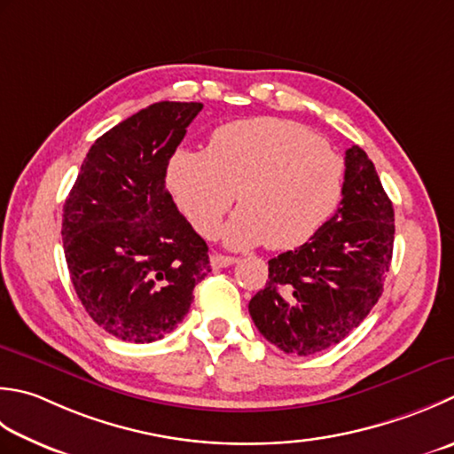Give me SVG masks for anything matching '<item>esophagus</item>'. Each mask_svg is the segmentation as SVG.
<instances>
[{
  "mask_svg": "<svg viewBox=\"0 0 454 454\" xmlns=\"http://www.w3.org/2000/svg\"><path fill=\"white\" fill-rule=\"evenodd\" d=\"M238 260L236 257H232V255H224V254H212L210 255V265L215 270H218V268H228V265H232V263H236Z\"/></svg>",
  "mask_w": 454,
  "mask_h": 454,
  "instance_id": "obj_1",
  "label": "esophagus"
}]
</instances>
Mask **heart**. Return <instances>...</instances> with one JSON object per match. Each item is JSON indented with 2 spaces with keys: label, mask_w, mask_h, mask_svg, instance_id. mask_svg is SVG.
I'll list each match as a JSON object with an SVG mask.
<instances>
[{
  "label": "heart",
  "mask_w": 454,
  "mask_h": 454,
  "mask_svg": "<svg viewBox=\"0 0 454 454\" xmlns=\"http://www.w3.org/2000/svg\"><path fill=\"white\" fill-rule=\"evenodd\" d=\"M167 181L191 224L230 247L265 244L283 252L309 242L339 208L346 163L323 137L297 121L238 120L212 133L208 149H179Z\"/></svg>",
  "instance_id": "1"
}]
</instances>
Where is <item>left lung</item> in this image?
Masks as SVG:
<instances>
[{
	"mask_svg": "<svg viewBox=\"0 0 454 454\" xmlns=\"http://www.w3.org/2000/svg\"><path fill=\"white\" fill-rule=\"evenodd\" d=\"M340 207L295 252L271 257L270 281L250 301L257 331L287 354L339 344L378 303L392 268L394 207L374 163L346 149Z\"/></svg>",
	"mask_w": 454,
	"mask_h": 454,
	"instance_id": "8db88e82",
	"label": "left lung"
}]
</instances>
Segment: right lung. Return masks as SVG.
I'll return each instance as SVG.
<instances>
[{
	"label": "right lung",
	"mask_w": 454,
	"mask_h": 454,
	"mask_svg": "<svg viewBox=\"0 0 454 454\" xmlns=\"http://www.w3.org/2000/svg\"><path fill=\"white\" fill-rule=\"evenodd\" d=\"M200 102H157L88 151L62 212L70 279L92 321L115 339L161 340L210 271L208 246L165 186L168 159Z\"/></svg>",
	"instance_id": "1"
}]
</instances>
